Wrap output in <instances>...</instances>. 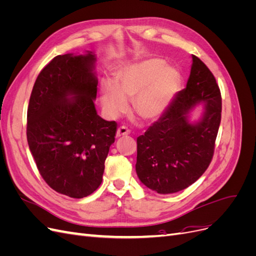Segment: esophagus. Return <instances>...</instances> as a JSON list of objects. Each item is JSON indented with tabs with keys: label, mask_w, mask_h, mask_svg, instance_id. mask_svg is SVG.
<instances>
[{
	"label": "esophagus",
	"mask_w": 256,
	"mask_h": 256,
	"mask_svg": "<svg viewBox=\"0 0 256 256\" xmlns=\"http://www.w3.org/2000/svg\"><path fill=\"white\" fill-rule=\"evenodd\" d=\"M129 134H130V131L128 130V128L125 127V126H122L118 129V131H116V136L120 138V136H128Z\"/></svg>",
	"instance_id": "esophagus-1"
}]
</instances>
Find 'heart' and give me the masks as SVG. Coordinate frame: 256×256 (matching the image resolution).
Masks as SVG:
<instances>
[{
    "label": "heart",
    "instance_id": "heart-1",
    "mask_svg": "<svg viewBox=\"0 0 256 256\" xmlns=\"http://www.w3.org/2000/svg\"><path fill=\"white\" fill-rule=\"evenodd\" d=\"M180 80V72L164 66V62L159 58L130 65L118 72L114 84L102 82L104 109L111 116H118L127 109L126 100L134 99L132 108L140 118H154L171 102Z\"/></svg>",
    "mask_w": 256,
    "mask_h": 256
}]
</instances>
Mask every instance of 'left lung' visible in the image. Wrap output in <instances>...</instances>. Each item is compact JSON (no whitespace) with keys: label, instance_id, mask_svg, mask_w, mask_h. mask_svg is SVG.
<instances>
[{"label":"left lung","instance_id":"left-lung-1","mask_svg":"<svg viewBox=\"0 0 256 256\" xmlns=\"http://www.w3.org/2000/svg\"><path fill=\"white\" fill-rule=\"evenodd\" d=\"M198 103L206 106L202 118L190 123L188 113ZM221 109V92L214 74L192 56L186 88L136 138V171L141 182L160 194L182 191L196 182L212 162Z\"/></svg>","mask_w":256,"mask_h":256}]
</instances>
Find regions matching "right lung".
Listing matches in <instances>:
<instances>
[{
	"label": "right lung",
	"instance_id": "add662e5",
	"mask_svg": "<svg viewBox=\"0 0 256 256\" xmlns=\"http://www.w3.org/2000/svg\"><path fill=\"white\" fill-rule=\"evenodd\" d=\"M95 54L58 56L38 74L28 108L26 136L38 171L56 192L92 194L102 182L118 124L97 114Z\"/></svg>",
	"mask_w": 256,
	"mask_h": 256
}]
</instances>
